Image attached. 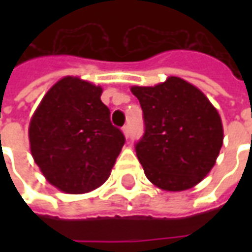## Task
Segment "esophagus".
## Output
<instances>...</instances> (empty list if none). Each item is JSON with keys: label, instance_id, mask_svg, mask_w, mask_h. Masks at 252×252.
I'll return each mask as SVG.
<instances>
[{"label": "esophagus", "instance_id": "obj_1", "mask_svg": "<svg viewBox=\"0 0 252 252\" xmlns=\"http://www.w3.org/2000/svg\"><path fill=\"white\" fill-rule=\"evenodd\" d=\"M123 133L126 135V137H129V126L128 124L123 126Z\"/></svg>", "mask_w": 252, "mask_h": 252}]
</instances>
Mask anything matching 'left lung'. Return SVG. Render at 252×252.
Listing matches in <instances>:
<instances>
[{"label": "left lung", "instance_id": "obj_1", "mask_svg": "<svg viewBox=\"0 0 252 252\" xmlns=\"http://www.w3.org/2000/svg\"><path fill=\"white\" fill-rule=\"evenodd\" d=\"M143 110L144 135L135 150L144 174L159 189H190L212 170L222 146L216 108L200 89L178 77L132 86Z\"/></svg>", "mask_w": 252, "mask_h": 252}]
</instances>
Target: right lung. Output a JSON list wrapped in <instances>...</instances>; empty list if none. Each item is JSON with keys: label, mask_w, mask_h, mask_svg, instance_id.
Instances as JSON below:
<instances>
[{"label": "right lung", "mask_w": 252, "mask_h": 252, "mask_svg": "<svg viewBox=\"0 0 252 252\" xmlns=\"http://www.w3.org/2000/svg\"><path fill=\"white\" fill-rule=\"evenodd\" d=\"M101 94L99 86L64 77L31 119L32 157L46 180L64 193L81 194L102 185L126 143Z\"/></svg>", "instance_id": "1"}]
</instances>
